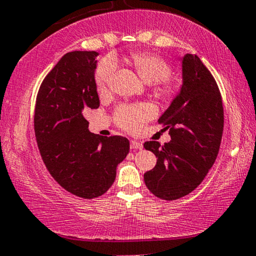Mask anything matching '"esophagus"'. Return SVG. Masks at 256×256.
I'll return each mask as SVG.
<instances>
[{
  "instance_id": "obj_1",
  "label": "esophagus",
  "mask_w": 256,
  "mask_h": 256,
  "mask_svg": "<svg viewBox=\"0 0 256 256\" xmlns=\"http://www.w3.org/2000/svg\"><path fill=\"white\" fill-rule=\"evenodd\" d=\"M130 147H131V150H142V144L140 142H136V140H131V142H130Z\"/></svg>"
}]
</instances>
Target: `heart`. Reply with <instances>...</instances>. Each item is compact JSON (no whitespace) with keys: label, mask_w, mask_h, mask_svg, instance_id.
Masks as SVG:
<instances>
[{"label":"heart","mask_w":256,"mask_h":256,"mask_svg":"<svg viewBox=\"0 0 256 256\" xmlns=\"http://www.w3.org/2000/svg\"><path fill=\"white\" fill-rule=\"evenodd\" d=\"M130 60L142 80L147 84H154L164 96H172L176 92V84L169 78L172 68L162 58L153 53L139 52L132 54ZM117 67L118 62L112 56H108L100 61L95 72V82L98 90H104L108 87L116 73ZM156 108L152 104H132L122 106L117 110L114 118L118 126L136 133L156 116Z\"/></svg>","instance_id":"b5f03b06"}]
</instances>
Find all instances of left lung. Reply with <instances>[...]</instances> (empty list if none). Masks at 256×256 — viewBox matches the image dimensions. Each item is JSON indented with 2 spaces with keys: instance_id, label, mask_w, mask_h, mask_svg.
<instances>
[{
  "instance_id": "8db88e82",
  "label": "left lung",
  "mask_w": 256,
  "mask_h": 256,
  "mask_svg": "<svg viewBox=\"0 0 256 256\" xmlns=\"http://www.w3.org/2000/svg\"><path fill=\"white\" fill-rule=\"evenodd\" d=\"M182 76L181 92L159 118L172 140L164 146L153 140L144 144L158 158L144 181L164 200L184 197L200 184L218 156L224 128L218 84L196 54L183 58Z\"/></svg>"
}]
</instances>
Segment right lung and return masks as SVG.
I'll return each mask as SVG.
<instances>
[{
  "label": "right lung",
  "mask_w": 256,
  "mask_h": 256,
  "mask_svg": "<svg viewBox=\"0 0 256 256\" xmlns=\"http://www.w3.org/2000/svg\"><path fill=\"white\" fill-rule=\"evenodd\" d=\"M95 51L66 53L42 80L34 108V133L42 159L68 192L96 198L116 178V168L130 150L120 136L94 134L84 116L100 106Z\"/></svg>",
  "instance_id": "1"
}]
</instances>
